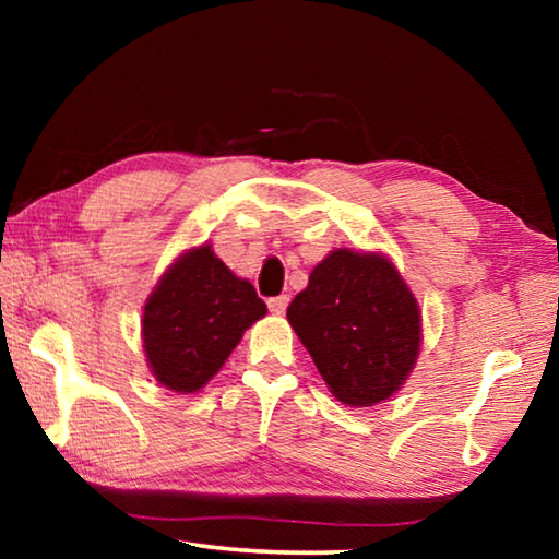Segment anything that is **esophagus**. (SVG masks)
Listing matches in <instances>:
<instances>
[{"instance_id":"obj_1","label":"esophagus","mask_w":559,"mask_h":559,"mask_svg":"<svg viewBox=\"0 0 559 559\" xmlns=\"http://www.w3.org/2000/svg\"><path fill=\"white\" fill-rule=\"evenodd\" d=\"M286 308H288V296H278L269 300V310L273 316H283L286 313Z\"/></svg>"}]
</instances>
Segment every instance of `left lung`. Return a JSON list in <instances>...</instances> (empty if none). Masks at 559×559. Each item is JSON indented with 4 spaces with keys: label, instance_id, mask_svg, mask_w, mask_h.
<instances>
[{
    "label": "left lung",
    "instance_id": "left-lung-1",
    "mask_svg": "<svg viewBox=\"0 0 559 559\" xmlns=\"http://www.w3.org/2000/svg\"><path fill=\"white\" fill-rule=\"evenodd\" d=\"M286 316L328 390L347 406L390 400L421 353L419 302L380 251H330Z\"/></svg>",
    "mask_w": 559,
    "mask_h": 559
}]
</instances>
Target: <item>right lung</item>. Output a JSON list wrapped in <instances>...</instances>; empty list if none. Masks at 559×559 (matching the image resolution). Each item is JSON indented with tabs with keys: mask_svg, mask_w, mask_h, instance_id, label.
<instances>
[{
	"mask_svg": "<svg viewBox=\"0 0 559 559\" xmlns=\"http://www.w3.org/2000/svg\"><path fill=\"white\" fill-rule=\"evenodd\" d=\"M269 313L257 290L206 241L169 263L143 308V349L157 384L194 394L222 370L246 330Z\"/></svg>",
	"mask_w": 559,
	"mask_h": 559,
	"instance_id": "1",
	"label": "right lung"
}]
</instances>
